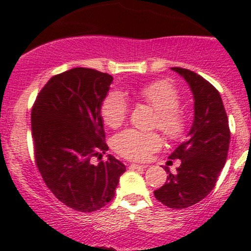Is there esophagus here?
Here are the masks:
<instances>
[{
    "label": "esophagus",
    "mask_w": 251,
    "mask_h": 251,
    "mask_svg": "<svg viewBox=\"0 0 251 251\" xmlns=\"http://www.w3.org/2000/svg\"><path fill=\"white\" fill-rule=\"evenodd\" d=\"M147 167H148V166L137 165V163H130V165H129L130 170H145V168H147Z\"/></svg>",
    "instance_id": "obj_1"
}]
</instances>
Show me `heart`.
Here are the masks:
<instances>
[{"mask_svg":"<svg viewBox=\"0 0 251 251\" xmlns=\"http://www.w3.org/2000/svg\"><path fill=\"white\" fill-rule=\"evenodd\" d=\"M137 97L156 110L153 127L158 128L168 139L178 141L187 132L188 119L181 105L178 90L167 80H154L142 85ZM101 118L110 128H118L128 115V101L118 92H110L100 106ZM162 138L157 132L126 129L115 134L113 148L119 156L133 161H145L159 150Z\"/></svg>","mask_w":251,"mask_h":251,"instance_id":"b5f03b06","label":"heart"}]
</instances>
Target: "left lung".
Returning <instances> with one entry per match:
<instances>
[{
    "label": "left lung",
    "instance_id": "8db88e82",
    "mask_svg": "<svg viewBox=\"0 0 251 251\" xmlns=\"http://www.w3.org/2000/svg\"><path fill=\"white\" fill-rule=\"evenodd\" d=\"M172 70L185 77L191 88L195 119L187 141L170 156L181 159L177 174L167 171V181L154 196L167 207L186 208L203 200L215 187L229 152V119L220 93L212 84L188 69Z\"/></svg>",
    "mask_w": 251,
    "mask_h": 251
}]
</instances>
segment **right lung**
Segmentation results:
<instances>
[{
    "label": "right lung",
    "instance_id": "add662e5",
    "mask_svg": "<svg viewBox=\"0 0 251 251\" xmlns=\"http://www.w3.org/2000/svg\"><path fill=\"white\" fill-rule=\"evenodd\" d=\"M113 76L94 69L74 68L54 75L37 94L31 112L35 162L56 199L76 211L92 212L114 197L126 166L105 153L100 106Z\"/></svg>",
    "mask_w": 251,
    "mask_h": 251
}]
</instances>
